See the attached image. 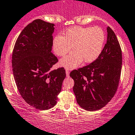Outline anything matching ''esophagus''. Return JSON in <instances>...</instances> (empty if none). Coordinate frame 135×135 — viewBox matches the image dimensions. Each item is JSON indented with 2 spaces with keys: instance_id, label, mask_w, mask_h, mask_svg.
<instances>
[{
  "instance_id": "obj_1",
  "label": "esophagus",
  "mask_w": 135,
  "mask_h": 135,
  "mask_svg": "<svg viewBox=\"0 0 135 135\" xmlns=\"http://www.w3.org/2000/svg\"><path fill=\"white\" fill-rule=\"evenodd\" d=\"M66 76H69V69H66Z\"/></svg>"
}]
</instances>
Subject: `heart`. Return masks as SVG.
Returning a JSON list of instances; mask_svg holds the SVG:
<instances>
[{"mask_svg":"<svg viewBox=\"0 0 135 135\" xmlns=\"http://www.w3.org/2000/svg\"><path fill=\"white\" fill-rule=\"evenodd\" d=\"M105 41V33L102 27H75L68 29L63 36L57 35L53 40V49L59 56H64L60 65L67 69L78 67L82 61L86 64L95 61L102 53Z\"/></svg>","mask_w":135,"mask_h":135,"instance_id":"heart-1","label":"heart"}]
</instances>
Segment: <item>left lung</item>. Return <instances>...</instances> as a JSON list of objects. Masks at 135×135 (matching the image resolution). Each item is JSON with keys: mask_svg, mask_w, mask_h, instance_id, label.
Instances as JSON below:
<instances>
[{"mask_svg": "<svg viewBox=\"0 0 135 135\" xmlns=\"http://www.w3.org/2000/svg\"><path fill=\"white\" fill-rule=\"evenodd\" d=\"M107 42L95 61L71 72L73 92L82 108L93 111L105 106L115 94L121 74L122 51L114 31L107 27Z\"/></svg>", "mask_w": 135, "mask_h": 135, "instance_id": "obj_1", "label": "left lung"}]
</instances>
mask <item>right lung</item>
Here are the masks:
<instances>
[{
	"instance_id": "obj_1",
	"label": "right lung",
	"mask_w": 135,
	"mask_h": 135,
	"mask_svg": "<svg viewBox=\"0 0 135 135\" xmlns=\"http://www.w3.org/2000/svg\"><path fill=\"white\" fill-rule=\"evenodd\" d=\"M55 24L36 19L18 36L12 55L13 73L23 99L47 110L56 104L66 77L64 68L51 70L58 59L51 53Z\"/></svg>"
}]
</instances>
